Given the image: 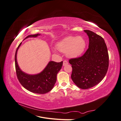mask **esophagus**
Wrapping results in <instances>:
<instances>
[{
  "mask_svg": "<svg viewBox=\"0 0 121 121\" xmlns=\"http://www.w3.org/2000/svg\"><path fill=\"white\" fill-rule=\"evenodd\" d=\"M68 64V62L67 60H65L63 61V65H64V66H65V65H66Z\"/></svg>",
  "mask_w": 121,
  "mask_h": 121,
  "instance_id": "34e87169",
  "label": "esophagus"
}]
</instances>
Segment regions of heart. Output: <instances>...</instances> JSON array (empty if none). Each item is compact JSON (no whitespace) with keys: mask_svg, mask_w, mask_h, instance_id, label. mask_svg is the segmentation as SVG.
Wrapping results in <instances>:
<instances>
[{"mask_svg":"<svg viewBox=\"0 0 121 121\" xmlns=\"http://www.w3.org/2000/svg\"><path fill=\"white\" fill-rule=\"evenodd\" d=\"M86 46L85 39L81 36H68L63 39L56 45L60 52L65 53L71 58L77 57L83 53Z\"/></svg>","mask_w":121,"mask_h":121,"instance_id":"heart-1","label":"heart"}]
</instances>
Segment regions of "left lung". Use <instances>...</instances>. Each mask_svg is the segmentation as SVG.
Instances as JSON below:
<instances>
[{
	"instance_id": "obj_1",
	"label": "left lung",
	"mask_w": 121,
	"mask_h": 121,
	"mask_svg": "<svg viewBox=\"0 0 121 121\" xmlns=\"http://www.w3.org/2000/svg\"><path fill=\"white\" fill-rule=\"evenodd\" d=\"M89 37V47L81 56L69 59L71 78L79 88L87 89L95 86L107 74L109 56L104 40L94 32L85 30Z\"/></svg>"
}]
</instances>
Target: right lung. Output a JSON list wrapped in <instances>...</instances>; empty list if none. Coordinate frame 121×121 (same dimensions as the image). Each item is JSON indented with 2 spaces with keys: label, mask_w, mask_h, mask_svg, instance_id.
I'll return each instance as SVG.
<instances>
[{
  "label": "right lung",
  "mask_w": 121,
  "mask_h": 121,
  "mask_svg": "<svg viewBox=\"0 0 121 121\" xmlns=\"http://www.w3.org/2000/svg\"><path fill=\"white\" fill-rule=\"evenodd\" d=\"M38 34L28 35V37H36ZM22 42L18 46L16 50L15 57V67L17 79L25 88L32 92L38 94H45L52 90L56 81V75L63 65V61L60 63L51 61L47 65L45 69L40 74L30 75L22 71L17 63V50Z\"/></svg>",
  "instance_id": "right-lung-1"
}]
</instances>
